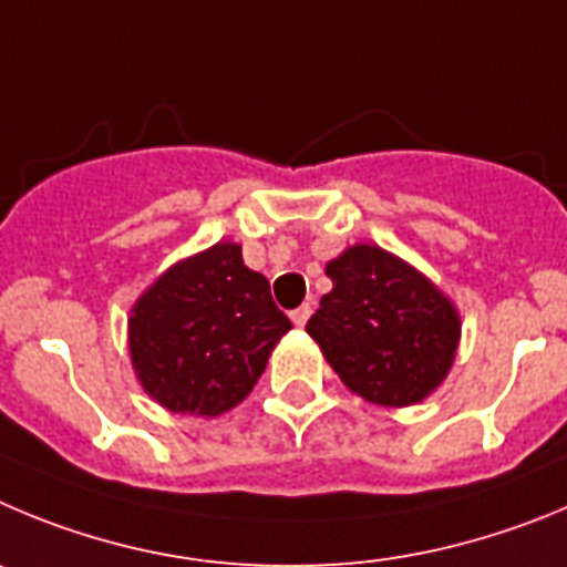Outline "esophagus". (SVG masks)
<instances>
[{"label": "esophagus", "mask_w": 567, "mask_h": 567, "mask_svg": "<svg viewBox=\"0 0 567 567\" xmlns=\"http://www.w3.org/2000/svg\"><path fill=\"white\" fill-rule=\"evenodd\" d=\"M310 313H313V308H310V305H302V308L290 310V321H293L296 328H305V321L310 319Z\"/></svg>", "instance_id": "esophagus-1"}]
</instances>
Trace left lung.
<instances>
[{
    "instance_id": "obj_1",
    "label": "left lung",
    "mask_w": 567,
    "mask_h": 567,
    "mask_svg": "<svg viewBox=\"0 0 567 567\" xmlns=\"http://www.w3.org/2000/svg\"><path fill=\"white\" fill-rule=\"evenodd\" d=\"M308 333L344 386L379 406H412L446 381L461 341L455 302L415 265L355 243L324 265Z\"/></svg>"
}]
</instances>
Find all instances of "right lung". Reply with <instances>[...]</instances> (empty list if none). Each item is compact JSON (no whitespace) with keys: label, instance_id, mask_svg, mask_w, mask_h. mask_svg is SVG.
Instances as JSON below:
<instances>
[{"label":"right lung","instance_id":"right-lung-1","mask_svg":"<svg viewBox=\"0 0 567 567\" xmlns=\"http://www.w3.org/2000/svg\"><path fill=\"white\" fill-rule=\"evenodd\" d=\"M290 319L243 246L214 243L161 274L130 310L137 381L163 410L217 417L246 401Z\"/></svg>","mask_w":567,"mask_h":567}]
</instances>
